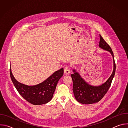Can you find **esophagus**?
Here are the masks:
<instances>
[{
	"mask_svg": "<svg viewBox=\"0 0 128 128\" xmlns=\"http://www.w3.org/2000/svg\"><path fill=\"white\" fill-rule=\"evenodd\" d=\"M64 73L66 74H70V69L69 67H66L64 68Z\"/></svg>",
	"mask_w": 128,
	"mask_h": 128,
	"instance_id": "obj_1",
	"label": "esophagus"
}]
</instances>
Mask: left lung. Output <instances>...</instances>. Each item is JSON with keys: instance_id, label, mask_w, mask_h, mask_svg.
<instances>
[{"instance_id": "left-lung-1", "label": "left lung", "mask_w": 128, "mask_h": 128, "mask_svg": "<svg viewBox=\"0 0 128 128\" xmlns=\"http://www.w3.org/2000/svg\"><path fill=\"white\" fill-rule=\"evenodd\" d=\"M99 46L109 52L112 54L114 60L113 72L104 84L99 86H92L86 82L75 70H73L74 73L71 74L73 81V92L76 100L82 104H90L100 101L110 88L115 74L116 66L113 52L110 46L104 40L100 34Z\"/></svg>"}]
</instances>
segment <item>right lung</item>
<instances>
[{
    "label": "right lung",
    "instance_id": "obj_1",
    "mask_svg": "<svg viewBox=\"0 0 128 128\" xmlns=\"http://www.w3.org/2000/svg\"><path fill=\"white\" fill-rule=\"evenodd\" d=\"M10 72L14 85L22 97L33 105H42L47 103L52 99L57 83L63 75L64 69H60L42 82L32 86L19 82L14 77L10 68Z\"/></svg>",
    "mask_w": 128,
    "mask_h": 128
}]
</instances>
